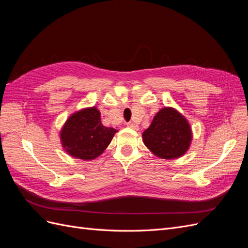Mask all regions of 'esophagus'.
<instances>
[{"instance_id": "34e87169", "label": "esophagus", "mask_w": 248, "mask_h": 248, "mask_svg": "<svg viewBox=\"0 0 248 248\" xmlns=\"http://www.w3.org/2000/svg\"><path fill=\"white\" fill-rule=\"evenodd\" d=\"M127 127H128V128L134 129V130H138V126H137L136 124H133L132 122H129V123H127Z\"/></svg>"}]
</instances>
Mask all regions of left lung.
Segmentation results:
<instances>
[{
    "label": "left lung",
    "mask_w": 248,
    "mask_h": 248,
    "mask_svg": "<svg viewBox=\"0 0 248 248\" xmlns=\"http://www.w3.org/2000/svg\"><path fill=\"white\" fill-rule=\"evenodd\" d=\"M192 131L187 119L176 108L166 107L154 116L142 132V141L155 156L176 159L183 156L191 145Z\"/></svg>",
    "instance_id": "left-lung-1"
}]
</instances>
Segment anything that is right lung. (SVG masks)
<instances>
[{
    "label": "right lung",
    "instance_id": "add662e5",
    "mask_svg": "<svg viewBox=\"0 0 248 248\" xmlns=\"http://www.w3.org/2000/svg\"><path fill=\"white\" fill-rule=\"evenodd\" d=\"M118 132L101 123L100 111L96 107L74 111L66 120L60 140L66 153L74 158L93 160L100 156Z\"/></svg>",
    "mask_w": 248,
    "mask_h": 248
}]
</instances>
